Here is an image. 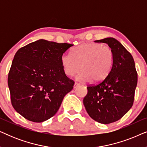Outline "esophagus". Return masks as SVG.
Wrapping results in <instances>:
<instances>
[{
  "label": "esophagus",
  "mask_w": 147,
  "mask_h": 147,
  "mask_svg": "<svg viewBox=\"0 0 147 147\" xmlns=\"http://www.w3.org/2000/svg\"><path fill=\"white\" fill-rule=\"evenodd\" d=\"M79 86H80V84L76 83V82H75V84H74V89H76V88H77Z\"/></svg>",
  "instance_id": "34e87169"
}]
</instances>
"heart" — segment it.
<instances>
[{
    "instance_id": "heart-1",
    "label": "heart",
    "mask_w": 147,
    "mask_h": 147,
    "mask_svg": "<svg viewBox=\"0 0 147 147\" xmlns=\"http://www.w3.org/2000/svg\"><path fill=\"white\" fill-rule=\"evenodd\" d=\"M114 53L110 47L101 43H85L64 53L61 65L66 75L73 76L82 70L77 77L82 82H100L105 79L114 63Z\"/></svg>"
}]
</instances>
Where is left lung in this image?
I'll use <instances>...</instances> for the list:
<instances>
[{
    "mask_svg": "<svg viewBox=\"0 0 147 147\" xmlns=\"http://www.w3.org/2000/svg\"><path fill=\"white\" fill-rule=\"evenodd\" d=\"M94 42L108 44L114 53V63L103 81L87 87L83 102L92 119L107 124L120 119L131 108L138 76L132 55L117 39L107 37Z\"/></svg>",
    "mask_w": 147,
    "mask_h": 147,
    "instance_id": "8db88e82",
    "label": "left lung"
}]
</instances>
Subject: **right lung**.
<instances>
[{"label":"right lung","instance_id":"obj_1","mask_svg":"<svg viewBox=\"0 0 147 147\" xmlns=\"http://www.w3.org/2000/svg\"><path fill=\"white\" fill-rule=\"evenodd\" d=\"M74 45L39 39L15 53L8 76L11 103L30 121L55 115L74 82L65 76L61 57Z\"/></svg>","mask_w":147,"mask_h":147}]
</instances>
